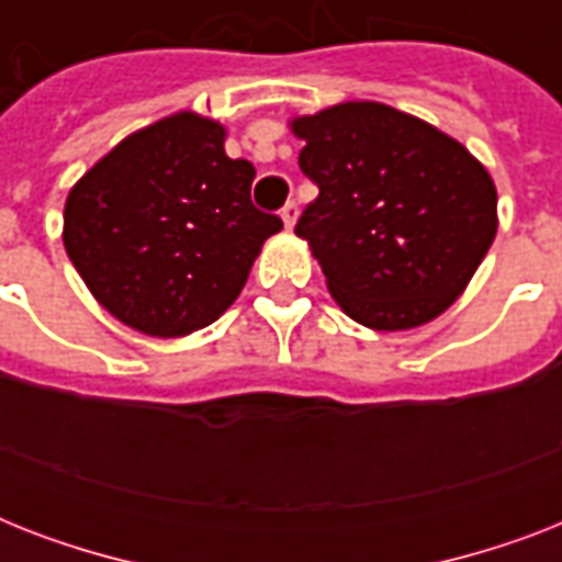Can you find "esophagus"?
<instances>
[{
	"label": "esophagus",
	"instance_id": "34e87169",
	"mask_svg": "<svg viewBox=\"0 0 562 562\" xmlns=\"http://www.w3.org/2000/svg\"><path fill=\"white\" fill-rule=\"evenodd\" d=\"M280 215H282V221H285V227H294V221H297V201H289L285 203V206H282L280 210Z\"/></svg>",
	"mask_w": 562,
	"mask_h": 562
}]
</instances>
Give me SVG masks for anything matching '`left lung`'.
Instances as JSON below:
<instances>
[{
    "mask_svg": "<svg viewBox=\"0 0 562 562\" xmlns=\"http://www.w3.org/2000/svg\"><path fill=\"white\" fill-rule=\"evenodd\" d=\"M321 194L297 218L338 306L382 333L452 306L496 236V187L452 136L375 101L294 119Z\"/></svg>",
    "mask_w": 562,
    "mask_h": 562,
    "instance_id": "1",
    "label": "left lung"
}]
</instances>
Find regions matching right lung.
Here are the masks:
<instances>
[{
	"label": "right lung",
	"mask_w": 562,
	"mask_h": 562,
	"mask_svg": "<svg viewBox=\"0 0 562 562\" xmlns=\"http://www.w3.org/2000/svg\"><path fill=\"white\" fill-rule=\"evenodd\" d=\"M256 169L224 127L178 113L136 131L66 198L64 245L92 297L145 335L178 338L224 315L282 218L250 201Z\"/></svg>",
	"instance_id": "1"
}]
</instances>
